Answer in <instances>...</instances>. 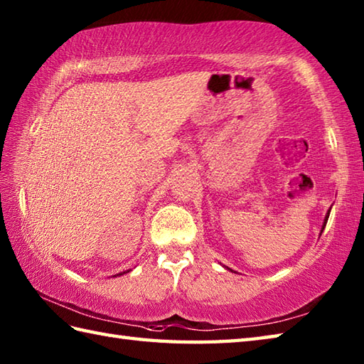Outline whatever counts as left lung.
<instances>
[{
	"label": "left lung",
	"mask_w": 364,
	"mask_h": 364,
	"mask_svg": "<svg viewBox=\"0 0 364 364\" xmlns=\"http://www.w3.org/2000/svg\"><path fill=\"white\" fill-rule=\"evenodd\" d=\"M328 215H330V213H327V218H326V222H323V227H322V230L326 228V223H327V220H328Z\"/></svg>",
	"instance_id": "8db88e82"
}]
</instances>
